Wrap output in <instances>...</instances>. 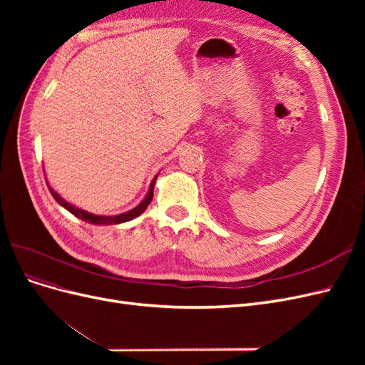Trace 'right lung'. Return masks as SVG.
I'll return each mask as SVG.
<instances>
[{"label": "right lung", "mask_w": 365, "mask_h": 365, "mask_svg": "<svg viewBox=\"0 0 365 365\" xmlns=\"http://www.w3.org/2000/svg\"><path fill=\"white\" fill-rule=\"evenodd\" d=\"M157 176H158V175H157ZM157 176L152 180V182H150V185H149L148 195H146L145 200H143L137 207L129 210V212L121 213V215H114V216H98V215L88 213V212H85V210H82V208H79V207H74L73 204L65 201L59 193H56V192H54V190L51 189L50 184H47V185H48L50 193L53 195L54 200L58 201V204H61L63 208H67L68 212H70L71 215H74L76 217H79V219L85 220V222L93 224V225H113V224H123V222H128V220H132V219L140 216L143 212H145V210L148 208V205L150 204L152 197H153V185H155Z\"/></svg>", "instance_id": "add662e5"}]
</instances>
